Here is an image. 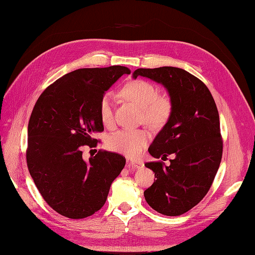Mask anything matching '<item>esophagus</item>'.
<instances>
[{
    "label": "esophagus",
    "mask_w": 255,
    "mask_h": 255,
    "mask_svg": "<svg viewBox=\"0 0 255 255\" xmlns=\"http://www.w3.org/2000/svg\"><path fill=\"white\" fill-rule=\"evenodd\" d=\"M127 166L130 169H135V168H141L143 166V164L141 162H135V161H127Z\"/></svg>",
    "instance_id": "esophagus-1"
}]
</instances>
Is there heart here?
<instances>
[{"mask_svg":"<svg viewBox=\"0 0 255 255\" xmlns=\"http://www.w3.org/2000/svg\"><path fill=\"white\" fill-rule=\"evenodd\" d=\"M123 97L141 109L143 121L153 126H161L168 121L171 113V103L168 98L159 96L157 89L145 80H133L122 89ZM100 120L105 126L113 124L112 97L106 93L99 103ZM150 140V134L143 129H123L111 135V150L127 156H138Z\"/></svg>","mask_w":255,"mask_h":255,"instance_id":"obj_1","label":"heart"}]
</instances>
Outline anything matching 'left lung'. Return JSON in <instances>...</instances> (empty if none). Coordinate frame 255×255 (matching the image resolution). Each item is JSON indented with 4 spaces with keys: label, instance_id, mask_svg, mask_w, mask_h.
<instances>
[{
    "label": "left lung",
    "instance_id": "8db88e82",
    "mask_svg": "<svg viewBox=\"0 0 255 255\" xmlns=\"http://www.w3.org/2000/svg\"><path fill=\"white\" fill-rule=\"evenodd\" d=\"M145 77L161 84L171 103V113L149 147L155 158L174 154L170 165L145 163L155 173L144 198L153 210L178 216L191 210L208 193L223 154L220 115L202 81L185 69L164 66L138 68L132 78Z\"/></svg>",
    "mask_w": 255,
    "mask_h": 255
}]
</instances>
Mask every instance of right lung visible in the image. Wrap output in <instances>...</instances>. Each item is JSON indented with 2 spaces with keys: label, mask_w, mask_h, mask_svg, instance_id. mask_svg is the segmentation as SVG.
Instances as JSON below:
<instances>
[{
  "label": "right lung",
  "mask_w": 255,
  "mask_h": 255,
  "mask_svg": "<svg viewBox=\"0 0 255 255\" xmlns=\"http://www.w3.org/2000/svg\"><path fill=\"white\" fill-rule=\"evenodd\" d=\"M124 74L125 66L81 68L47 87L28 124L27 165L45 202L61 215L79 220L104 205L112 182L126 158L99 151L89 161L82 146L97 145L93 132L103 131L99 103Z\"/></svg>",
  "instance_id": "add662e5"
}]
</instances>
